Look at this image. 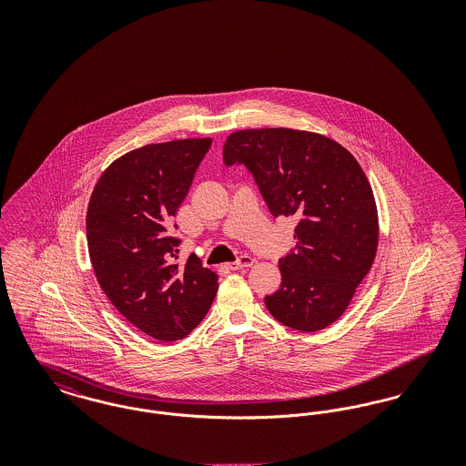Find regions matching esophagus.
Instances as JSON below:
<instances>
[{
	"label": "esophagus",
	"mask_w": 466,
	"mask_h": 466,
	"mask_svg": "<svg viewBox=\"0 0 466 466\" xmlns=\"http://www.w3.org/2000/svg\"><path fill=\"white\" fill-rule=\"evenodd\" d=\"M253 264H255V258L249 257V255H244L239 260H236V262H232V264H228L227 267L230 270H239V268H248V267H251Z\"/></svg>",
	"instance_id": "34e87169"
}]
</instances>
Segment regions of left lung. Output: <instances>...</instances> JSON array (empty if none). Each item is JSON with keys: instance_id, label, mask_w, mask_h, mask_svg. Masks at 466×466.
Returning <instances> with one entry per match:
<instances>
[{"instance_id": "obj_1", "label": "left lung", "mask_w": 466, "mask_h": 466, "mask_svg": "<svg viewBox=\"0 0 466 466\" xmlns=\"http://www.w3.org/2000/svg\"><path fill=\"white\" fill-rule=\"evenodd\" d=\"M223 162L243 164L272 217L299 220L297 244L279 258L281 285L267 295V309L300 332L327 329L348 309L376 258V200L363 169L330 137L285 127L230 134Z\"/></svg>"}]
</instances>
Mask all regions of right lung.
I'll return each instance as SVG.
<instances>
[{
	"label": "right lung",
	"instance_id": "obj_1",
	"mask_svg": "<svg viewBox=\"0 0 466 466\" xmlns=\"http://www.w3.org/2000/svg\"><path fill=\"white\" fill-rule=\"evenodd\" d=\"M209 147L211 137L141 147L116 158L90 196L87 244L101 289L136 329L166 342L192 332L218 289L198 255L177 264L181 241L171 236Z\"/></svg>",
	"mask_w": 466,
	"mask_h": 466
}]
</instances>
